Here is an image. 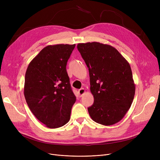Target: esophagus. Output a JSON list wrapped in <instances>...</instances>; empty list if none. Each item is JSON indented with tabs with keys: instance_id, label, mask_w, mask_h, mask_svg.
<instances>
[{
	"instance_id": "1",
	"label": "esophagus",
	"mask_w": 160,
	"mask_h": 160,
	"mask_svg": "<svg viewBox=\"0 0 160 160\" xmlns=\"http://www.w3.org/2000/svg\"><path fill=\"white\" fill-rule=\"evenodd\" d=\"M86 93V90L84 89H80L78 90V94L80 95V97H82L83 94H84Z\"/></svg>"
}]
</instances>
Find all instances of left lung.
I'll return each mask as SVG.
<instances>
[{"label": "left lung", "instance_id": "left-lung-1", "mask_svg": "<svg viewBox=\"0 0 160 160\" xmlns=\"http://www.w3.org/2000/svg\"><path fill=\"white\" fill-rule=\"evenodd\" d=\"M89 69L94 103L88 108L91 118L104 126L119 122L130 109L136 85L128 61L113 47L98 43H78Z\"/></svg>", "mask_w": 160, "mask_h": 160}]
</instances>
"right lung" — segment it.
<instances>
[{"instance_id": "add662e5", "label": "right lung", "mask_w": 160, "mask_h": 160, "mask_svg": "<svg viewBox=\"0 0 160 160\" xmlns=\"http://www.w3.org/2000/svg\"><path fill=\"white\" fill-rule=\"evenodd\" d=\"M75 44L48 45L30 62L24 95L30 110L47 128L63 127L70 120L76 97L66 70Z\"/></svg>"}]
</instances>
